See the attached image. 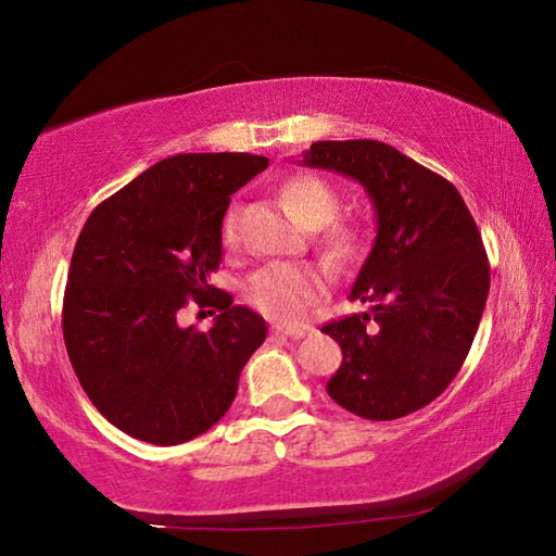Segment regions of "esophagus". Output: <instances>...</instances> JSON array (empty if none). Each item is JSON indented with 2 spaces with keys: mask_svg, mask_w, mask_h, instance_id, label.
Returning <instances> with one entry per match:
<instances>
[{
  "mask_svg": "<svg viewBox=\"0 0 556 556\" xmlns=\"http://www.w3.org/2000/svg\"><path fill=\"white\" fill-rule=\"evenodd\" d=\"M271 333L275 336H287V338H304L306 333H312V328L308 326H271Z\"/></svg>",
  "mask_w": 556,
  "mask_h": 556,
  "instance_id": "esophagus-1",
  "label": "esophagus"
}]
</instances>
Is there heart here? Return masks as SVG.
<instances>
[{
    "instance_id": "b5f03b06",
    "label": "heart",
    "mask_w": 556,
    "mask_h": 556,
    "mask_svg": "<svg viewBox=\"0 0 556 556\" xmlns=\"http://www.w3.org/2000/svg\"><path fill=\"white\" fill-rule=\"evenodd\" d=\"M279 199L306 228L325 225L318 230L316 242L336 269H351L368 255V228L357 220H333L341 208V199L324 178L312 174L291 176L281 184ZM223 242L230 248L238 242V208L235 205L223 218ZM326 291L328 277L321 267L304 265V262H275V265L257 269L248 279L244 299L267 318L294 324L308 314L316 301L326 296Z\"/></svg>"
}]
</instances>
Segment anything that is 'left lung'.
<instances>
[{
	"instance_id": "1",
	"label": "left lung",
	"mask_w": 556,
	"mask_h": 556,
	"mask_svg": "<svg viewBox=\"0 0 556 556\" xmlns=\"http://www.w3.org/2000/svg\"><path fill=\"white\" fill-rule=\"evenodd\" d=\"M301 164L361 181L378 215L351 291L368 312L321 328L343 351L326 390L357 417H407L448 388L473 343L491 289L481 232L454 184L384 142H316Z\"/></svg>"
}]
</instances>
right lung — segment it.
I'll use <instances>...</instances> for the list:
<instances>
[{
	"mask_svg": "<svg viewBox=\"0 0 556 556\" xmlns=\"http://www.w3.org/2000/svg\"><path fill=\"white\" fill-rule=\"evenodd\" d=\"M255 154H176L102 201L75 242L63 341L110 425L156 446L208 431L238 394L265 318L211 285L230 195L267 168ZM193 298L222 314L211 332L177 326Z\"/></svg>",
	"mask_w": 556,
	"mask_h": 556,
	"instance_id": "add662e5",
	"label": "right lung"
}]
</instances>
